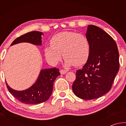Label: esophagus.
<instances>
[{"mask_svg": "<svg viewBox=\"0 0 126 126\" xmlns=\"http://www.w3.org/2000/svg\"><path fill=\"white\" fill-rule=\"evenodd\" d=\"M67 72V71L66 70H64V69H61L60 71V73L61 74H64Z\"/></svg>", "mask_w": 126, "mask_h": 126, "instance_id": "1", "label": "esophagus"}]
</instances>
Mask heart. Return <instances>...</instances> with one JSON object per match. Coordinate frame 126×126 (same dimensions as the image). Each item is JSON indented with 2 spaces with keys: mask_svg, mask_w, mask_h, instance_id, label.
Listing matches in <instances>:
<instances>
[{
  "mask_svg": "<svg viewBox=\"0 0 126 126\" xmlns=\"http://www.w3.org/2000/svg\"><path fill=\"white\" fill-rule=\"evenodd\" d=\"M50 44L44 48V54L51 65H56L61 60L62 53L67 67L82 65L88 61L90 47L84 35L63 32L53 36Z\"/></svg>",
  "mask_w": 126,
  "mask_h": 126,
  "instance_id": "b5f03b06",
  "label": "heart"
}]
</instances>
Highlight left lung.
Listing matches in <instances>:
<instances>
[{
    "instance_id": "obj_1",
    "label": "left lung",
    "mask_w": 126,
    "mask_h": 126,
    "mask_svg": "<svg viewBox=\"0 0 126 126\" xmlns=\"http://www.w3.org/2000/svg\"><path fill=\"white\" fill-rule=\"evenodd\" d=\"M86 38L90 52L82 69L76 72L72 89L85 100L99 98L110 91L119 71V53L113 39L100 28L89 25Z\"/></svg>"
}]
</instances>
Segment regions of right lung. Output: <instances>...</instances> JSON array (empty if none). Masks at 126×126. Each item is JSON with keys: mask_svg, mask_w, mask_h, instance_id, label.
Segmentation results:
<instances>
[{"mask_svg": "<svg viewBox=\"0 0 126 126\" xmlns=\"http://www.w3.org/2000/svg\"><path fill=\"white\" fill-rule=\"evenodd\" d=\"M43 33L38 31L27 33L17 38L11 46L20 43H30L36 46L42 45V35ZM60 75L58 68L42 69L36 82L29 88L23 91H16L7 86L9 92L22 103L29 104H37L46 102L52 94L53 84L57 77Z\"/></svg>", "mask_w": 126, "mask_h": 126, "instance_id": "1", "label": "right lung"}]
</instances>
